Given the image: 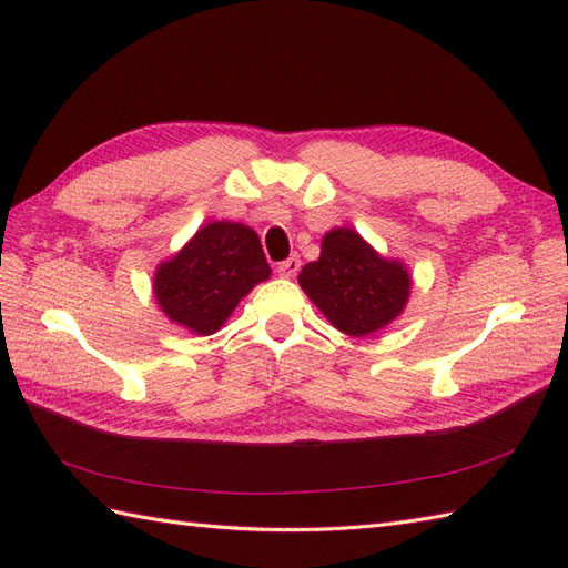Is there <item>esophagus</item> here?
<instances>
[{"label": "esophagus", "instance_id": "34e87169", "mask_svg": "<svg viewBox=\"0 0 568 568\" xmlns=\"http://www.w3.org/2000/svg\"><path fill=\"white\" fill-rule=\"evenodd\" d=\"M300 256H293L291 258H285L283 263H277V275H283V277H295L297 275V271H300Z\"/></svg>", "mask_w": 568, "mask_h": 568}]
</instances>
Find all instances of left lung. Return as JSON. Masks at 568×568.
<instances>
[{
	"instance_id": "obj_1",
	"label": "left lung",
	"mask_w": 568,
	"mask_h": 568,
	"mask_svg": "<svg viewBox=\"0 0 568 568\" xmlns=\"http://www.w3.org/2000/svg\"><path fill=\"white\" fill-rule=\"evenodd\" d=\"M297 283L332 327L348 336L388 327L413 291L407 265L383 256L352 226H334L322 236L320 258L300 271Z\"/></svg>"
}]
</instances>
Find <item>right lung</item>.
<instances>
[{"label":"right lung","mask_w":568,"mask_h":568,"mask_svg":"<svg viewBox=\"0 0 568 568\" xmlns=\"http://www.w3.org/2000/svg\"><path fill=\"white\" fill-rule=\"evenodd\" d=\"M268 277L258 234L241 222L220 220L202 224L183 248L155 265L153 297L178 327L210 336Z\"/></svg>","instance_id":"add662e5"}]
</instances>
